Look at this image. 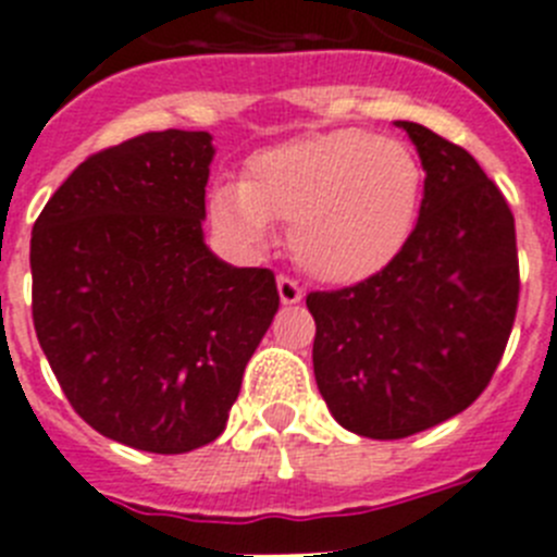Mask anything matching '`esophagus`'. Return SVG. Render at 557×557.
<instances>
[{"mask_svg":"<svg viewBox=\"0 0 557 557\" xmlns=\"http://www.w3.org/2000/svg\"><path fill=\"white\" fill-rule=\"evenodd\" d=\"M278 298H282V304H287V307H293V304H301L304 298V289L301 284L293 282V278H287V275H278Z\"/></svg>","mask_w":557,"mask_h":557,"instance_id":"obj_1","label":"esophagus"}]
</instances>
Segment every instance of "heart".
Returning a JSON list of instances; mask_svg holds the SVG:
<instances>
[{"mask_svg": "<svg viewBox=\"0 0 557 557\" xmlns=\"http://www.w3.org/2000/svg\"><path fill=\"white\" fill-rule=\"evenodd\" d=\"M421 200L424 164L410 145L339 127L253 152L243 184L211 189L209 214L245 248H264L270 223L289 225V250L309 275L354 284L401 256Z\"/></svg>", "mask_w": 557, "mask_h": 557, "instance_id": "b5f03b06", "label": "heart"}]
</instances>
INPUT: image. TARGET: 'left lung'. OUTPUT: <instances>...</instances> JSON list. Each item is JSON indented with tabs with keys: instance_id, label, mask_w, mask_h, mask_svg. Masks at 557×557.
Segmentation results:
<instances>
[{
	"instance_id": "1",
	"label": "left lung",
	"mask_w": 557,
	"mask_h": 557,
	"mask_svg": "<svg viewBox=\"0 0 557 557\" xmlns=\"http://www.w3.org/2000/svg\"><path fill=\"white\" fill-rule=\"evenodd\" d=\"M424 164V200L396 262L309 293L314 382L334 421L373 441L416 435L488 387L519 304L516 225L474 156L396 122Z\"/></svg>"
}]
</instances>
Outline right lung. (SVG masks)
<instances>
[{
  "instance_id": "add662e5",
  "label": "right lung",
  "mask_w": 557,
  "mask_h": 557,
  "mask_svg": "<svg viewBox=\"0 0 557 557\" xmlns=\"http://www.w3.org/2000/svg\"><path fill=\"white\" fill-rule=\"evenodd\" d=\"M211 133H145L83 161L33 225V323L100 435L184 455L223 435L278 309L268 268L203 239Z\"/></svg>"
}]
</instances>
